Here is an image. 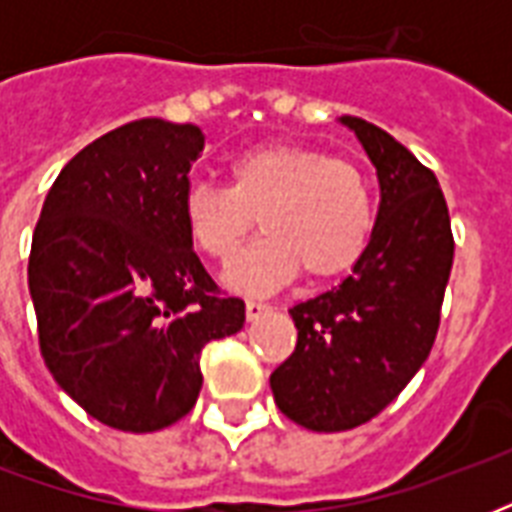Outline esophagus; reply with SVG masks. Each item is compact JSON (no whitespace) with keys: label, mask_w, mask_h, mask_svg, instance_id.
Instances as JSON below:
<instances>
[{"label":"esophagus","mask_w":512,"mask_h":512,"mask_svg":"<svg viewBox=\"0 0 512 512\" xmlns=\"http://www.w3.org/2000/svg\"><path fill=\"white\" fill-rule=\"evenodd\" d=\"M271 311V305L257 303V300H247V321H257L263 319L265 313Z\"/></svg>","instance_id":"obj_1"}]
</instances>
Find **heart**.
<instances>
[{"label":"heart","instance_id":"1","mask_svg":"<svg viewBox=\"0 0 512 512\" xmlns=\"http://www.w3.org/2000/svg\"><path fill=\"white\" fill-rule=\"evenodd\" d=\"M228 185L193 180L183 193L185 231L212 260H231L252 223L263 236L225 271L247 295L348 271L369 244L374 204L366 177L319 148L265 143L228 164Z\"/></svg>","mask_w":512,"mask_h":512}]
</instances>
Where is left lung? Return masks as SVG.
<instances>
[{
	"instance_id": "obj_1",
	"label": "left lung",
	"mask_w": 512,
	"mask_h": 512,
	"mask_svg": "<svg viewBox=\"0 0 512 512\" xmlns=\"http://www.w3.org/2000/svg\"><path fill=\"white\" fill-rule=\"evenodd\" d=\"M377 170L369 244L337 287L289 308L295 353L271 374L276 404L316 433L364 425L430 356L454 239L436 175L380 127L340 116Z\"/></svg>"
}]
</instances>
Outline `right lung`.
<instances>
[{"instance_id":"obj_1","label":"right lung","mask_w":512,"mask_h":512,"mask_svg":"<svg viewBox=\"0 0 512 512\" xmlns=\"http://www.w3.org/2000/svg\"><path fill=\"white\" fill-rule=\"evenodd\" d=\"M204 151L196 124L138 119L92 140L55 177L28 257L39 348L98 422L162 430L191 412L201 350L244 327L185 231L183 193Z\"/></svg>"}]
</instances>
